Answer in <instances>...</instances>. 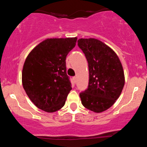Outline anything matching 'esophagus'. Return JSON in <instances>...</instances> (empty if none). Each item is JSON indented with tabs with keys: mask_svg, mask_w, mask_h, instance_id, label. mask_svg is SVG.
Here are the masks:
<instances>
[{
	"mask_svg": "<svg viewBox=\"0 0 147 147\" xmlns=\"http://www.w3.org/2000/svg\"><path fill=\"white\" fill-rule=\"evenodd\" d=\"M72 81H73L74 84L76 83V82H77V77H72Z\"/></svg>",
	"mask_w": 147,
	"mask_h": 147,
	"instance_id": "1",
	"label": "esophagus"
}]
</instances>
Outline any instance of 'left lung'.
I'll use <instances>...</instances> for the list:
<instances>
[{
    "mask_svg": "<svg viewBox=\"0 0 147 147\" xmlns=\"http://www.w3.org/2000/svg\"><path fill=\"white\" fill-rule=\"evenodd\" d=\"M77 42L89 71L88 88L80 94L82 104L93 112H102L112 107L121 93L125 84L123 66L114 50L100 40L81 38Z\"/></svg>",
    "mask_w": 147,
    "mask_h": 147,
    "instance_id": "obj_1",
    "label": "left lung"
}]
</instances>
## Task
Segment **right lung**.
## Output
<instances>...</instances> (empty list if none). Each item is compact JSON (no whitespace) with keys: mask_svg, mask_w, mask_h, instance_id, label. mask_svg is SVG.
I'll return each instance as SVG.
<instances>
[{"mask_svg":"<svg viewBox=\"0 0 147 147\" xmlns=\"http://www.w3.org/2000/svg\"><path fill=\"white\" fill-rule=\"evenodd\" d=\"M77 38H48L28 54L22 70V85L37 107L54 112L64 106L72 89L66 73V56Z\"/></svg>","mask_w":147,"mask_h":147,"instance_id":"obj_1","label":"right lung"}]
</instances>
